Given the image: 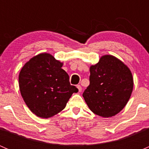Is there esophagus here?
I'll use <instances>...</instances> for the list:
<instances>
[{"mask_svg":"<svg viewBox=\"0 0 149 149\" xmlns=\"http://www.w3.org/2000/svg\"><path fill=\"white\" fill-rule=\"evenodd\" d=\"M76 87H77L78 89H79V92H81V90H82V88H81V85H77V86H76Z\"/></svg>","mask_w":149,"mask_h":149,"instance_id":"1","label":"esophagus"}]
</instances>
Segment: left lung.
<instances>
[{
    "instance_id": "1",
    "label": "left lung",
    "mask_w": 149,
    "mask_h": 149,
    "mask_svg": "<svg viewBox=\"0 0 149 149\" xmlns=\"http://www.w3.org/2000/svg\"><path fill=\"white\" fill-rule=\"evenodd\" d=\"M90 84L83 93L89 109L103 118L117 115L128 102L133 88L130 69L112 55L90 67Z\"/></svg>"
}]
</instances>
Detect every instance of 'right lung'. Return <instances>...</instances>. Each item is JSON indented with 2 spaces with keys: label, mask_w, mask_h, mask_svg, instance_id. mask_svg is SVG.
<instances>
[{
  "label": "right lung",
  "mask_w": 149,
  "mask_h": 149,
  "mask_svg": "<svg viewBox=\"0 0 149 149\" xmlns=\"http://www.w3.org/2000/svg\"><path fill=\"white\" fill-rule=\"evenodd\" d=\"M63 63L48 53L37 55L28 61L19 76L21 94L30 110L37 116L48 118L65 107L73 93Z\"/></svg>",
  "instance_id": "obj_1"
}]
</instances>
